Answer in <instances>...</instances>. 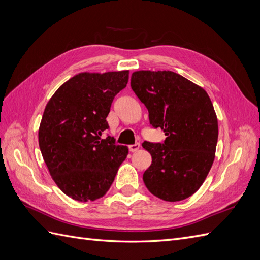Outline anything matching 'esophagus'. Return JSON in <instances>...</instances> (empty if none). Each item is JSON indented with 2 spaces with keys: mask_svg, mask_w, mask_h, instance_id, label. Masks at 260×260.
<instances>
[{
  "mask_svg": "<svg viewBox=\"0 0 260 260\" xmlns=\"http://www.w3.org/2000/svg\"><path fill=\"white\" fill-rule=\"evenodd\" d=\"M129 147V151L130 152H136L140 148V143H136V144H131L128 146Z\"/></svg>",
  "mask_w": 260,
  "mask_h": 260,
  "instance_id": "esophagus-1",
  "label": "esophagus"
}]
</instances>
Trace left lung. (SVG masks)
Returning a JSON list of instances; mask_svg holds the SVG:
<instances>
[{"label":"left lung","instance_id":"1","mask_svg":"<svg viewBox=\"0 0 260 260\" xmlns=\"http://www.w3.org/2000/svg\"><path fill=\"white\" fill-rule=\"evenodd\" d=\"M131 89L148 111L164 143L143 142L152 165L143 181L160 200L190 198L205 181L215 159L218 120L206 91L179 74L141 70L132 74Z\"/></svg>","mask_w":260,"mask_h":260}]
</instances>
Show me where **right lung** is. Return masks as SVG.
Wrapping results in <instances>:
<instances>
[{
    "label": "right lung",
    "instance_id": "obj_1",
    "mask_svg": "<svg viewBox=\"0 0 260 260\" xmlns=\"http://www.w3.org/2000/svg\"><path fill=\"white\" fill-rule=\"evenodd\" d=\"M129 72L79 74L46 105L39 146L55 183L69 198L95 201L111 187L128 147L102 133L115 96L127 86Z\"/></svg>",
    "mask_w": 260,
    "mask_h": 260
}]
</instances>
